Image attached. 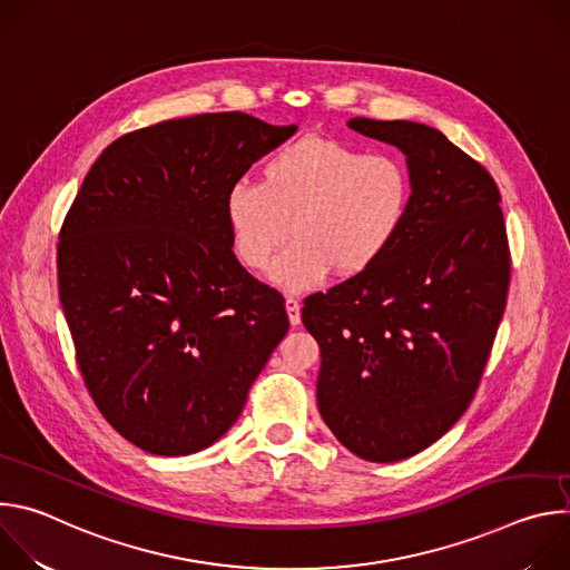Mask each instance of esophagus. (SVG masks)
Masks as SVG:
<instances>
[{"label": "esophagus", "instance_id": "1", "mask_svg": "<svg viewBox=\"0 0 570 570\" xmlns=\"http://www.w3.org/2000/svg\"><path fill=\"white\" fill-rule=\"evenodd\" d=\"M299 299L297 297H286V311H288V320L293 327H297V324L302 322V315H299Z\"/></svg>", "mask_w": 570, "mask_h": 570}]
</instances>
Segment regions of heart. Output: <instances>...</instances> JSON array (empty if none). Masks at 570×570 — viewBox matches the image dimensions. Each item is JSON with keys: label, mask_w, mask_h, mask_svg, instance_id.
Wrapping results in <instances>:
<instances>
[{"label": "heart", "mask_w": 570, "mask_h": 570, "mask_svg": "<svg viewBox=\"0 0 570 570\" xmlns=\"http://www.w3.org/2000/svg\"><path fill=\"white\" fill-rule=\"evenodd\" d=\"M413 174L394 153H365L332 137H299L262 165V180H238L225 194L234 257L262 273L288 238L273 282L306 293L334 271L372 268L401 234L413 207Z\"/></svg>", "instance_id": "1"}]
</instances>
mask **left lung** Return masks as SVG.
<instances>
[{"label":"left lung","mask_w":570,"mask_h":570,"mask_svg":"<svg viewBox=\"0 0 570 570\" xmlns=\"http://www.w3.org/2000/svg\"><path fill=\"white\" fill-rule=\"evenodd\" d=\"M347 126L405 155L413 207L372 268L304 299L302 322L322 354L324 424L354 455L396 462L469 409L505 311L510 246L494 178L440 130Z\"/></svg>","instance_id":"1"}]
</instances>
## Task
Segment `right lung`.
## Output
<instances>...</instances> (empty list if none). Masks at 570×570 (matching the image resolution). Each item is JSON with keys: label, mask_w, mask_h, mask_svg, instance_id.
Masks as SVG:
<instances>
[{"label": "right lung", "mask_w": 570, "mask_h": 570, "mask_svg": "<svg viewBox=\"0 0 570 570\" xmlns=\"http://www.w3.org/2000/svg\"><path fill=\"white\" fill-rule=\"evenodd\" d=\"M295 130L216 112L128 132L65 216L58 293L78 370L110 426L153 455L223 438L288 332L282 293L232 253L225 194Z\"/></svg>", "instance_id": "1"}]
</instances>
